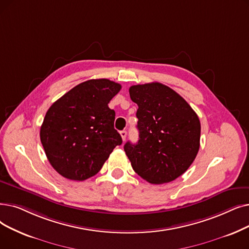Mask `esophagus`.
Listing matches in <instances>:
<instances>
[{
  "label": "esophagus",
  "instance_id": "1",
  "mask_svg": "<svg viewBox=\"0 0 249 249\" xmlns=\"http://www.w3.org/2000/svg\"><path fill=\"white\" fill-rule=\"evenodd\" d=\"M120 134H121L122 140H123V142H125V139H126V136H127V131H126V130H122V131L120 132Z\"/></svg>",
  "mask_w": 249,
  "mask_h": 249
}]
</instances>
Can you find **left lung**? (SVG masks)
<instances>
[{
	"mask_svg": "<svg viewBox=\"0 0 249 249\" xmlns=\"http://www.w3.org/2000/svg\"><path fill=\"white\" fill-rule=\"evenodd\" d=\"M137 104L139 139L124 150L133 170L153 184L177 179L196 159L200 142V122L188 103L169 86L159 82L132 85Z\"/></svg>",
	"mask_w": 249,
	"mask_h": 249,
	"instance_id": "8db88e82",
	"label": "left lung"
}]
</instances>
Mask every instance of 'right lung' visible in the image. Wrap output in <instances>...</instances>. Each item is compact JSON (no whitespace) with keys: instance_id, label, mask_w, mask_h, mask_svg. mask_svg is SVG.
<instances>
[{"instance_id":"obj_1","label":"right lung","mask_w":249,"mask_h":249,"mask_svg":"<svg viewBox=\"0 0 249 249\" xmlns=\"http://www.w3.org/2000/svg\"><path fill=\"white\" fill-rule=\"evenodd\" d=\"M120 89V84L109 79H90L50 107L39 135L50 164L60 175L75 181L89 179L122 144L114 128L115 111L107 106Z\"/></svg>"}]
</instances>
